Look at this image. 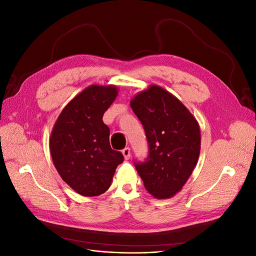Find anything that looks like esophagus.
I'll use <instances>...</instances> for the list:
<instances>
[{"label":"esophagus","mask_w":256,"mask_h":256,"mask_svg":"<svg viewBox=\"0 0 256 256\" xmlns=\"http://www.w3.org/2000/svg\"><path fill=\"white\" fill-rule=\"evenodd\" d=\"M122 152L124 157H125L126 160H128L130 158V148H129V147H125V148L122 150Z\"/></svg>","instance_id":"obj_1"}]
</instances>
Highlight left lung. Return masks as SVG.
<instances>
[{"label":"left lung","mask_w":256,"mask_h":256,"mask_svg":"<svg viewBox=\"0 0 256 256\" xmlns=\"http://www.w3.org/2000/svg\"><path fill=\"white\" fill-rule=\"evenodd\" d=\"M130 106L142 122L150 147L146 161L136 164V171L154 198H172L198 164V122L180 99L156 84L138 92Z\"/></svg>","instance_id":"obj_1"}]
</instances>
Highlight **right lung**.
I'll list each match as a JSON object with an SVG mask.
<instances>
[{
    "mask_svg": "<svg viewBox=\"0 0 256 256\" xmlns=\"http://www.w3.org/2000/svg\"><path fill=\"white\" fill-rule=\"evenodd\" d=\"M115 85L92 84L69 102L54 124L50 152L60 176L83 196H97L110 188L124 161L110 146V129L102 120L118 97Z\"/></svg>",
    "mask_w": 256,
    "mask_h": 256,
    "instance_id": "obj_1",
    "label": "right lung"
}]
</instances>
